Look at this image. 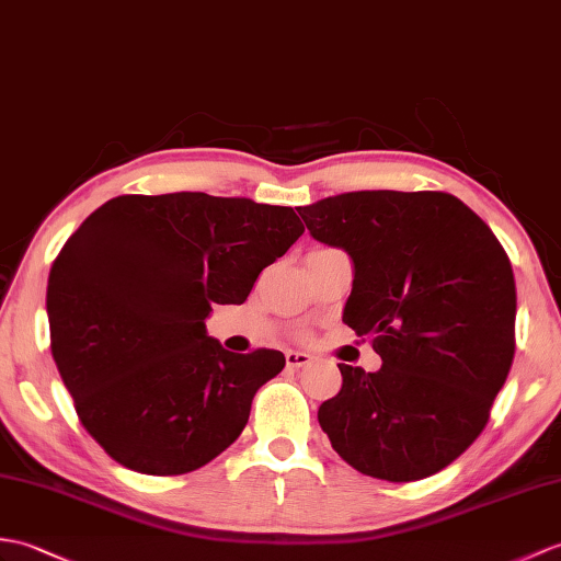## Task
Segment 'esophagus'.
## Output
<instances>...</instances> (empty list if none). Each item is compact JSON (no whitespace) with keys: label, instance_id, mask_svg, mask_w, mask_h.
Listing matches in <instances>:
<instances>
[{"label":"esophagus","instance_id":"obj_1","mask_svg":"<svg viewBox=\"0 0 561 561\" xmlns=\"http://www.w3.org/2000/svg\"><path fill=\"white\" fill-rule=\"evenodd\" d=\"M310 363V356L304 354V351H286V366L298 370V368H306Z\"/></svg>","mask_w":561,"mask_h":561}]
</instances>
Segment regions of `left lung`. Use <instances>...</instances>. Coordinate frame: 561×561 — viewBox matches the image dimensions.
<instances>
[{
  "instance_id": "8db88e82",
  "label": "left lung",
  "mask_w": 561,
  "mask_h": 561,
  "mask_svg": "<svg viewBox=\"0 0 561 561\" xmlns=\"http://www.w3.org/2000/svg\"><path fill=\"white\" fill-rule=\"evenodd\" d=\"M354 260L344 322L382 368L344 366L320 427L356 471L409 483L473 445L514 360L516 284L492 229L442 191H354L298 207Z\"/></svg>"
}]
</instances>
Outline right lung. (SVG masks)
<instances>
[{"label": "right lung", "instance_id": "right-lung-1", "mask_svg": "<svg viewBox=\"0 0 561 561\" xmlns=\"http://www.w3.org/2000/svg\"><path fill=\"white\" fill-rule=\"evenodd\" d=\"M304 233L294 207L207 193L119 195L64 243L47 279L49 346L78 419L114 461L181 476L249 423L284 354L207 336Z\"/></svg>", "mask_w": 561, "mask_h": 561}]
</instances>
